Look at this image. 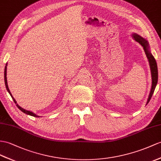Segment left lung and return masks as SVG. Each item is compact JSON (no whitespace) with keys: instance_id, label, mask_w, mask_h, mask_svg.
I'll return each instance as SVG.
<instances>
[{"instance_id":"obj_1","label":"left lung","mask_w":161,"mask_h":161,"mask_svg":"<svg viewBox=\"0 0 161 161\" xmlns=\"http://www.w3.org/2000/svg\"><path fill=\"white\" fill-rule=\"evenodd\" d=\"M133 38L135 39V40H136L137 42H139V44L142 45L143 47V49L145 50V53H146V54L147 56V59L149 61V63H150V69H151V73H152V88H151V91L150 93V95H149L148 99L147 104H148L149 102H150V99L152 98V96L154 93V89L156 88V84H157L158 82V68H157V64H156V61L155 60V58L154 56L152 55L151 53L149 50V46H148V43L145 40L144 38L142 37L139 35L134 34L133 35Z\"/></svg>"}]
</instances>
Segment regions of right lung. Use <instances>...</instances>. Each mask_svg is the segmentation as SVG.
<instances>
[{"label":"right lung","instance_id":"add662e5","mask_svg":"<svg viewBox=\"0 0 161 161\" xmlns=\"http://www.w3.org/2000/svg\"><path fill=\"white\" fill-rule=\"evenodd\" d=\"M7 64H6V66H5V74H4V76H5V86H6V88H7V92H8L9 93V94L11 95V97H12V99H13L14 102V103H15V104H16V106L18 107V108L19 109V110L22 111L23 113H26V114H27V115H29L33 116V117H39V116H37V115H35V113H32V112H31V111H26V110H25V109L21 108V107H19V106L17 104L16 101H15V100L14 98V97L12 96V95H11V92H10V91H9V87H8V85H7Z\"/></svg>","mask_w":161,"mask_h":161}]
</instances>
